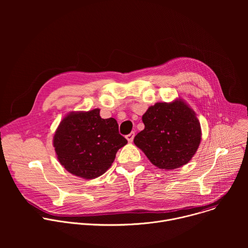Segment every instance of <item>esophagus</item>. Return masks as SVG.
<instances>
[{
    "label": "esophagus",
    "instance_id": "esophagus-1",
    "mask_svg": "<svg viewBox=\"0 0 248 248\" xmlns=\"http://www.w3.org/2000/svg\"><path fill=\"white\" fill-rule=\"evenodd\" d=\"M134 135H135L134 132H130L129 134H127V135L125 136V138L127 139L128 142H132V140H133V138H134Z\"/></svg>",
    "mask_w": 248,
    "mask_h": 248
}]
</instances>
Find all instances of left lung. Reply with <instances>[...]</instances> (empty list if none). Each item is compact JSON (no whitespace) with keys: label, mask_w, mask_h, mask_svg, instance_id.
<instances>
[{"label":"left lung","mask_w":248,"mask_h":248,"mask_svg":"<svg viewBox=\"0 0 248 248\" xmlns=\"http://www.w3.org/2000/svg\"><path fill=\"white\" fill-rule=\"evenodd\" d=\"M144 129L134 137V144L150 162L163 170L188 163L201 140L200 123L183 100L157 103L142 116Z\"/></svg>","instance_id":"1"}]
</instances>
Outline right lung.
Instances as JSON below:
<instances>
[{
	"label": "right lung",
	"mask_w": 248,
	"mask_h": 248,
	"mask_svg": "<svg viewBox=\"0 0 248 248\" xmlns=\"http://www.w3.org/2000/svg\"><path fill=\"white\" fill-rule=\"evenodd\" d=\"M127 140L113 118L102 119L100 110L70 113L54 135V147L63 168L83 179H95L113 164Z\"/></svg>",
	"instance_id": "1"
}]
</instances>
